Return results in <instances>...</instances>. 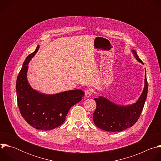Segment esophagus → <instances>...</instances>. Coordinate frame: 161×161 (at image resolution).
<instances>
[{"label": "esophagus", "instance_id": "esophagus-1", "mask_svg": "<svg viewBox=\"0 0 161 161\" xmlns=\"http://www.w3.org/2000/svg\"><path fill=\"white\" fill-rule=\"evenodd\" d=\"M85 96L86 97H90L91 96V90L89 88L85 90Z\"/></svg>", "mask_w": 161, "mask_h": 161}]
</instances>
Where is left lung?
<instances>
[{
  "label": "left lung",
  "mask_w": 161,
  "mask_h": 161,
  "mask_svg": "<svg viewBox=\"0 0 161 161\" xmlns=\"http://www.w3.org/2000/svg\"><path fill=\"white\" fill-rule=\"evenodd\" d=\"M136 59L143 64L135 50H132ZM148 93V82L146 71L145 86L143 92L136 101L131 105L120 106L108 99L99 96L95 98L96 109L93 114V120L96 125L106 131L120 132L132 127L137 121L143 111Z\"/></svg>",
  "instance_id": "1"
}]
</instances>
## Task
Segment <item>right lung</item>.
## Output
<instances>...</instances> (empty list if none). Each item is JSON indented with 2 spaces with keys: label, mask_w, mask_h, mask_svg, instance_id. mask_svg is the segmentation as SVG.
<instances>
[{
  "label": "right lung",
  "mask_w": 161,
  "mask_h": 161,
  "mask_svg": "<svg viewBox=\"0 0 161 161\" xmlns=\"http://www.w3.org/2000/svg\"><path fill=\"white\" fill-rule=\"evenodd\" d=\"M39 48L30 54L23 64L17 77L16 89L19 112L32 127L50 130L62 125L69 110L80 101L84 92L80 89L47 95L34 90L27 79L28 64Z\"/></svg>",
  "instance_id": "right-lung-1"
}]
</instances>
